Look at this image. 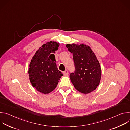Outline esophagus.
I'll return each mask as SVG.
<instances>
[{
	"mask_svg": "<svg viewBox=\"0 0 130 130\" xmlns=\"http://www.w3.org/2000/svg\"><path fill=\"white\" fill-rule=\"evenodd\" d=\"M63 74L65 75V76H67L68 74V71L67 70H65L64 71H63Z\"/></svg>",
	"mask_w": 130,
	"mask_h": 130,
	"instance_id": "obj_1",
	"label": "esophagus"
}]
</instances>
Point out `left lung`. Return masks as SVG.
<instances>
[{"label":"left lung","instance_id":"1","mask_svg":"<svg viewBox=\"0 0 130 130\" xmlns=\"http://www.w3.org/2000/svg\"><path fill=\"white\" fill-rule=\"evenodd\" d=\"M66 47L73 54L75 71L70 75L75 88L87 94L95 90L101 79L100 64L89 46L85 44H67Z\"/></svg>","mask_w":130,"mask_h":130}]
</instances>
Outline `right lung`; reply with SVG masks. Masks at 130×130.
<instances>
[{
	"instance_id": "add662e5",
	"label": "right lung",
	"mask_w": 130,
	"mask_h": 130,
	"mask_svg": "<svg viewBox=\"0 0 130 130\" xmlns=\"http://www.w3.org/2000/svg\"><path fill=\"white\" fill-rule=\"evenodd\" d=\"M60 43L51 41L42 45L35 53L30 62L28 74L33 87L39 92L48 94L57 87L63 75L58 69L54 54Z\"/></svg>"
}]
</instances>
